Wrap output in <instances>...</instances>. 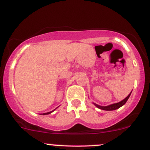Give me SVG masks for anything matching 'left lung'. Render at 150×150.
<instances>
[{"label":"left lung","instance_id":"left-lung-1","mask_svg":"<svg viewBox=\"0 0 150 150\" xmlns=\"http://www.w3.org/2000/svg\"><path fill=\"white\" fill-rule=\"evenodd\" d=\"M131 92H132V91H131ZM131 92L129 93V94L128 95V96H127V97H125V99H123V100L120 101V102H117V103L112 104H110V105H107V106H101V105H99V104H97L96 103H93V104H94V105L96 106V107H98L99 109H101V110H107V111H112V110H117V109L120 108V107H122V106H123L124 104L126 103V102L128 101V98H129L130 96H131Z\"/></svg>","mask_w":150,"mask_h":150}]
</instances>
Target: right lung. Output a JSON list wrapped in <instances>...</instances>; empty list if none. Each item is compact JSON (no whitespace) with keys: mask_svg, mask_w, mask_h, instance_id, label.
Listing matches in <instances>:
<instances>
[{"mask_svg":"<svg viewBox=\"0 0 150 150\" xmlns=\"http://www.w3.org/2000/svg\"><path fill=\"white\" fill-rule=\"evenodd\" d=\"M57 108H56V109H57ZM56 109H54V110H52V111H51V112H46V113H43V114H40V115H48V114H51V113L53 112H54V110H56Z\"/></svg>","mask_w":150,"mask_h":150,"instance_id":"1","label":"right lung"}]
</instances>
